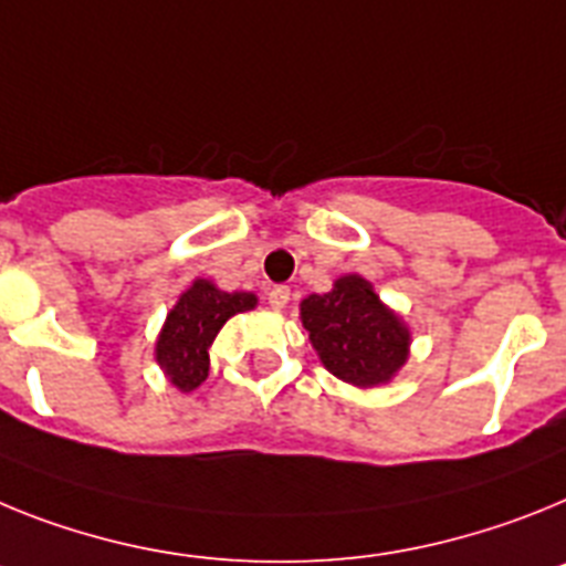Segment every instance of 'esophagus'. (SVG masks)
<instances>
[{"label": "esophagus", "mask_w": 566, "mask_h": 566, "mask_svg": "<svg viewBox=\"0 0 566 566\" xmlns=\"http://www.w3.org/2000/svg\"><path fill=\"white\" fill-rule=\"evenodd\" d=\"M268 302L270 307H276V311H282L284 304L290 302V287H284V284H276V287L268 290Z\"/></svg>", "instance_id": "34e87169"}]
</instances>
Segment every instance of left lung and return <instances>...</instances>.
<instances>
[{"label":"left lung","instance_id":"1","mask_svg":"<svg viewBox=\"0 0 566 566\" xmlns=\"http://www.w3.org/2000/svg\"><path fill=\"white\" fill-rule=\"evenodd\" d=\"M302 322L324 367L356 387L385 385L407 361L410 333L361 276H342L302 302Z\"/></svg>","mask_w":566,"mask_h":566}]
</instances>
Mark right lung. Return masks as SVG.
Here are the masks:
<instances>
[{
  "mask_svg": "<svg viewBox=\"0 0 566 566\" xmlns=\"http://www.w3.org/2000/svg\"><path fill=\"white\" fill-rule=\"evenodd\" d=\"M255 307L253 293H224L205 279H196L167 313L161 336L156 342V361L179 390L199 387L210 370V344L222 324L235 313Z\"/></svg>",
  "mask_w": 566,
  "mask_h": 566,
  "instance_id": "1",
  "label": "right lung"
}]
</instances>
